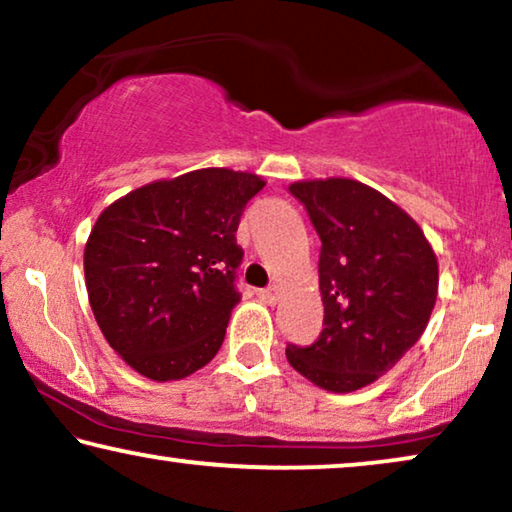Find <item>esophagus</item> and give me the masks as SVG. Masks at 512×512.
<instances>
[{
	"label": "esophagus",
	"instance_id": "1",
	"mask_svg": "<svg viewBox=\"0 0 512 512\" xmlns=\"http://www.w3.org/2000/svg\"><path fill=\"white\" fill-rule=\"evenodd\" d=\"M279 293H282V289H279V286H268V289L258 291V298H261L265 305H275L277 300H279Z\"/></svg>",
	"mask_w": 512,
	"mask_h": 512
}]
</instances>
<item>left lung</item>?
I'll return each mask as SVG.
<instances>
[{
  "mask_svg": "<svg viewBox=\"0 0 512 512\" xmlns=\"http://www.w3.org/2000/svg\"><path fill=\"white\" fill-rule=\"evenodd\" d=\"M321 240L324 331L286 347L300 375L349 394L389 373L422 338L438 296V258L408 212L356 179L293 181Z\"/></svg>",
  "mask_w": 512,
  "mask_h": 512,
  "instance_id": "8db88e82",
  "label": "left lung"
}]
</instances>
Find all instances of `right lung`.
Segmentation results:
<instances>
[{
	"mask_svg": "<svg viewBox=\"0 0 512 512\" xmlns=\"http://www.w3.org/2000/svg\"><path fill=\"white\" fill-rule=\"evenodd\" d=\"M258 174L205 167L135 188L97 216L83 251L88 300L111 349L153 382L184 380L219 352Z\"/></svg>",
	"mask_w": 512,
	"mask_h": 512,
	"instance_id": "obj_1",
	"label": "right lung"
}]
</instances>
